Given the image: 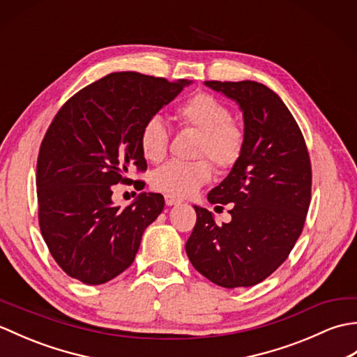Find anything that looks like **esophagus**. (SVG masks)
Returning <instances> with one entry per match:
<instances>
[{
    "label": "esophagus",
    "instance_id": "1",
    "mask_svg": "<svg viewBox=\"0 0 357 357\" xmlns=\"http://www.w3.org/2000/svg\"><path fill=\"white\" fill-rule=\"evenodd\" d=\"M179 202H183V201H181L179 198H176V196L165 195V204H167V206H176V204H179Z\"/></svg>",
    "mask_w": 357,
    "mask_h": 357
}]
</instances>
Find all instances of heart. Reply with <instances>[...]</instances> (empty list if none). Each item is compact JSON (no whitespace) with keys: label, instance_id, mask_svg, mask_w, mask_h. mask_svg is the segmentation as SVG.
Masks as SVG:
<instances>
[{"label":"heart","instance_id":"b5f03b06","mask_svg":"<svg viewBox=\"0 0 357 357\" xmlns=\"http://www.w3.org/2000/svg\"><path fill=\"white\" fill-rule=\"evenodd\" d=\"M178 123L199 133L195 144L192 162L170 161L151 174V187L158 192L173 196L193 195L211 178V164L202 156L210 158L219 172H229L242 156L245 146V132L231 119L229 105L216 96L199 92L188 98L174 112ZM142 156L150 162H161L169 150V132L164 121L151 116L142 124L139 132Z\"/></svg>","mask_w":357,"mask_h":357}]
</instances>
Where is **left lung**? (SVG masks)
<instances>
[{"label": "left lung", "mask_w": 357, "mask_h": 357, "mask_svg": "<svg viewBox=\"0 0 357 357\" xmlns=\"http://www.w3.org/2000/svg\"><path fill=\"white\" fill-rule=\"evenodd\" d=\"M236 101L245 146L238 164L208 193L211 204H233L231 221L218 225L195 206L196 224L185 244L193 267L225 288L252 287L268 278L293 250L312 199V164L290 110L256 81H206Z\"/></svg>", "instance_id": "8db88e82"}]
</instances>
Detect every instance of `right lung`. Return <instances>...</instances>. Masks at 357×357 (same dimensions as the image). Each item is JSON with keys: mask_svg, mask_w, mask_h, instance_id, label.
<instances>
[{"mask_svg": "<svg viewBox=\"0 0 357 357\" xmlns=\"http://www.w3.org/2000/svg\"><path fill=\"white\" fill-rule=\"evenodd\" d=\"M190 82L110 73L75 93L53 118L36 162L38 221L53 259L70 278L100 285L132 265L164 196L141 193L121 210L112 187L130 183L133 169L147 170L141 127Z\"/></svg>", "mask_w": 357, "mask_h": 357, "instance_id": "right-lung-1", "label": "right lung"}]
</instances>
